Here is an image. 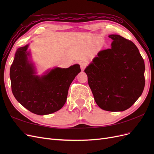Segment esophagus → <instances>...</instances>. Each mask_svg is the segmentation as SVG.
Here are the masks:
<instances>
[{
    "instance_id": "esophagus-1",
    "label": "esophagus",
    "mask_w": 154,
    "mask_h": 154,
    "mask_svg": "<svg viewBox=\"0 0 154 154\" xmlns=\"http://www.w3.org/2000/svg\"><path fill=\"white\" fill-rule=\"evenodd\" d=\"M80 67H81L82 71H84V69H85V67H86V63H84V62L81 63H80Z\"/></svg>"
}]
</instances>
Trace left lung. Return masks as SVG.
<instances>
[{
  "instance_id": "8db88e82",
  "label": "left lung",
  "mask_w": 154,
  "mask_h": 154,
  "mask_svg": "<svg viewBox=\"0 0 154 154\" xmlns=\"http://www.w3.org/2000/svg\"><path fill=\"white\" fill-rule=\"evenodd\" d=\"M109 37L111 48L99 51L84 71L97 105L106 111H124L142 94L144 62L132 41L118 35Z\"/></svg>"
}]
</instances>
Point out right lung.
Here are the masks:
<instances>
[{
  "mask_svg": "<svg viewBox=\"0 0 154 154\" xmlns=\"http://www.w3.org/2000/svg\"><path fill=\"white\" fill-rule=\"evenodd\" d=\"M29 44L18 48L10 67L12 92L26 109L37 115H47L61 109L66 103L69 88L80 65L69 68L54 67L43 75H36V67L27 51Z\"/></svg>",
  "mask_w": 154,
  "mask_h": 154,
  "instance_id": "right-lung-1",
  "label": "right lung"
}]
</instances>
